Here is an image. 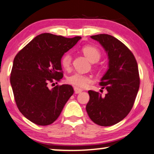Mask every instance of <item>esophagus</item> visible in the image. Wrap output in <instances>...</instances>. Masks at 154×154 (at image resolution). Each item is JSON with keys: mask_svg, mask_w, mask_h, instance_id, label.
I'll return each instance as SVG.
<instances>
[{"mask_svg": "<svg viewBox=\"0 0 154 154\" xmlns=\"http://www.w3.org/2000/svg\"><path fill=\"white\" fill-rule=\"evenodd\" d=\"M74 91H75V94H80V93H81L83 91L81 89H79V88H76V87H74Z\"/></svg>", "mask_w": 154, "mask_h": 154, "instance_id": "34e87169", "label": "esophagus"}]
</instances>
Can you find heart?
<instances>
[{"label": "heart", "instance_id": "heart-1", "mask_svg": "<svg viewBox=\"0 0 154 154\" xmlns=\"http://www.w3.org/2000/svg\"><path fill=\"white\" fill-rule=\"evenodd\" d=\"M81 50H82L83 54L85 55L86 58H88L90 61L95 63L99 60L100 58V52L96 47L90 45H85ZM71 54L67 53V54L63 55L61 59H60V63H61L63 68H64L65 69L70 68L71 65ZM67 81L70 84L73 85L76 88H85L93 82V79L90 75L76 73L70 75L67 79Z\"/></svg>", "mask_w": 154, "mask_h": 154}]
</instances>
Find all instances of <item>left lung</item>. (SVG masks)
Returning <instances> with one entry per match:
<instances>
[{
    "mask_svg": "<svg viewBox=\"0 0 154 154\" xmlns=\"http://www.w3.org/2000/svg\"><path fill=\"white\" fill-rule=\"evenodd\" d=\"M91 38L99 42L108 55L109 68L99 83L107 94L102 96L88 91L86 109L95 123L113 126L122 121L134 106L140 83L138 64L131 51L115 37L98 34Z\"/></svg>",
    "mask_w": 154,
    "mask_h": 154,
    "instance_id": "8db88e82",
    "label": "left lung"
}]
</instances>
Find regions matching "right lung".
I'll return each mask as SVG.
<instances>
[{"label":"right lung","mask_w":154,"mask_h":154,"mask_svg":"<svg viewBox=\"0 0 154 154\" xmlns=\"http://www.w3.org/2000/svg\"><path fill=\"white\" fill-rule=\"evenodd\" d=\"M81 38L41 33L28 43L15 57L11 84L19 111L39 126H47L58 119L73 94L71 85L52 88L48 85L63 75L60 59Z\"/></svg>","instance_id":"add662e5"}]
</instances>
